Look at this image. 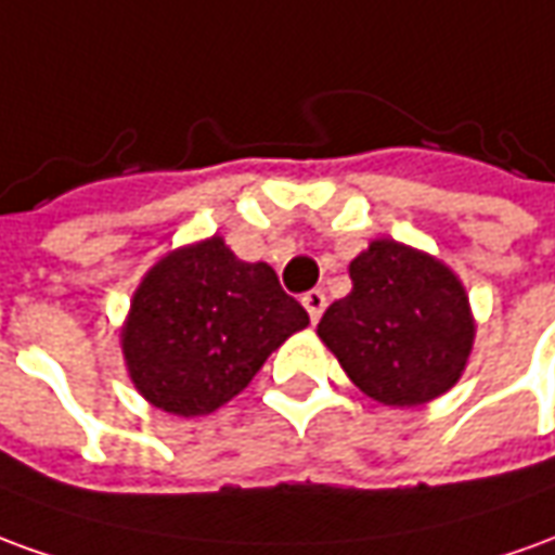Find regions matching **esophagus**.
<instances>
[{"mask_svg":"<svg viewBox=\"0 0 555 555\" xmlns=\"http://www.w3.org/2000/svg\"><path fill=\"white\" fill-rule=\"evenodd\" d=\"M304 306H306V312H309V318H312V324H318V318H321L324 306H327V297H324V291H306Z\"/></svg>","mask_w":555,"mask_h":555,"instance_id":"esophagus-1","label":"esophagus"}]
</instances>
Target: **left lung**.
<instances>
[{
	"label": "left lung",
	"mask_w": 555,
	"mask_h": 555,
	"mask_svg": "<svg viewBox=\"0 0 555 555\" xmlns=\"http://www.w3.org/2000/svg\"><path fill=\"white\" fill-rule=\"evenodd\" d=\"M348 273L351 294L318 321L345 375L393 409L451 390L475 343L468 294L451 267L397 240H372Z\"/></svg>",
	"instance_id": "8db88e82"
}]
</instances>
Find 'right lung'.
Masks as SVG:
<instances>
[{
	"instance_id": "add662e5",
	"label": "right lung",
	"mask_w": 555,
	"mask_h": 555,
	"mask_svg": "<svg viewBox=\"0 0 555 555\" xmlns=\"http://www.w3.org/2000/svg\"><path fill=\"white\" fill-rule=\"evenodd\" d=\"M309 324L264 261H240L222 237L168 251L131 297L122 358L134 387L180 417L216 412Z\"/></svg>"
}]
</instances>
